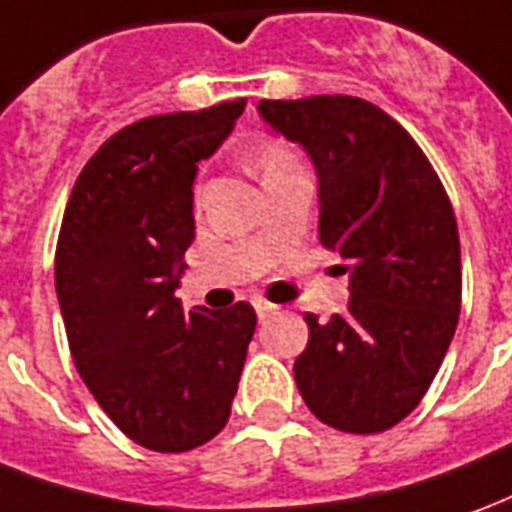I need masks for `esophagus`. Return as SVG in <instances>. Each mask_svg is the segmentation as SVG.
<instances>
[{"instance_id": "34e87169", "label": "esophagus", "mask_w": 512, "mask_h": 512, "mask_svg": "<svg viewBox=\"0 0 512 512\" xmlns=\"http://www.w3.org/2000/svg\"><path fill=\"white\" fill-rule=\"evenodd\" d=\"M253 309H256V315H259V320H267V317H273L281 312V306H276V303L264 301V298H259V301H253Z\"/></svg>"}]
</instances>
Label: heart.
<instances>
[{
  "label": "heart",
  "mask_w": 512,
  "mask_h": 512,
  "mask_svg": "<svg viewBox=\"0 0 512 512\" xmlns=\"http://www.w3.org/2000/svg\"><path fill=\"white\" fill-rule=\"evenodd\" d=\"M292 164V155L284 150V147H278V144H267L259 155V167H262V178L264 175H270V172H278V169L290 167Z\"/></svg>",
  "instance_id": "b5f03b06"
}]
</instances>
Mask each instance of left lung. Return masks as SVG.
<instances>
[{"instance_id":"1","label":"left lung","mask_w":512,"mask_h":512,"mask_svg":"<svg viewBox=\"0 0 512 512\" xmlns=\"http://www.w3.org/2000/svg\"><path fill=\"white\" fill-rule=\"evenodd\" d=\"M259 114L315 164L320 242L348 262V312L329 323L306 315L298 390L323 424L384 432L418 407L457 329L463 273L449 195L373 102L262 100Z\"/></svg>"}]
</instances>
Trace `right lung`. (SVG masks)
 <instances>
[{
  "mask_svg": "<svg viewBox=\"0 0 512 512\" xmlns=\"http://www.w3.org/2000/svg\"><path fill=\"white\" fill-rule=\"evenodd\" d=\"M245 100L147 116L91 155L66 203L55 292L74 365L102 410L153 451H189L228 424L253 306L183 312L175 290L195 239L197 161Z\"/></svg>",
  "mask_w": 512,
  "mask_h": 512,
  "instance_id": "1",
  "label": "right lung"
}]
</instances>
